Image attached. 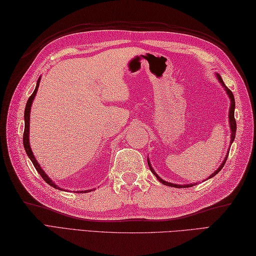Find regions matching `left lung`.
I'll list each match as a JSON object with an SVG mask.
<instances>
[{"mask_svg":"<svg viewBox=\"0 0 256 256\" xmlns=\"http://www.w3.org/2000/svg\"><path fill=\"white\" fill-rule=\"evenodd\" d=\"M216 78H218L219 82L222 84V86H224V90L226 91V94H228V96H229L230 100H231V106H230V111H229V122H230V128H231V140H230V143L232 144V143H233V140H234V138H236V118H234V108H236V101H234V96H233L232 91H231L229 88H228V86L224 84V80H222V78H221V76H220L219 74H216ZM228 155H229V153H228ZM228 155L226 156V158H224V162H222V164L219 166L218 170H216L214 172H212V175H210V176H209V178H212V177H214V176H216V174H218V172H219L222 170V167L224 166L226 162ZM148 166H150V172L154 174V175L156 176V178L158 179V180H160V182L162 184H166V186L174 187V188H188V187H192V186H194L192 184H172V182H168L162 180V178H160L158 175H157V174L154 172L153 168H152V166H150V162L148 158Z\"/></svg>","mask_w":256,"mask_h":256,"instance_id":"8db88e82","label":"left lung"}]
</instances>
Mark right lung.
Segmentation results:
<instances>
[{
	"instance_id": "right-lung-1",
	"label": "right lung",
	"mask_w": 256,
	"mask_h": 256,
	"mask_svg": "<svg viewBox=\"0 0 256 256\" xmlns=\"http://www.w3.org/2000/svg\"><path fill=\"white\" fill-rule=\"evenodd\" d=\"M40 79H38L37 84H36V88H35L34 92H32V96L28 98V100H27L26 106H25V113H24L25 128H24V134H23V144H24V148H25V152H26L27 156L30 157L32 162V165H34V167L36 168V170H37L38 174H40V175L42 177V179H44V180H45L48 184H50L52 187L56 188V189L62 190V188H59V187L57 186V184H56L55 182H54L52 180V179L46 175V172H45L44 170H42V167H40V164H38V162H37L34 154H32V148H30V106H32V100H34V98H35V96H36V94H37L38 86H40ZM91 192V190H81V192H80V194H81V192Z\"/></svg>"
}]
</instances>
